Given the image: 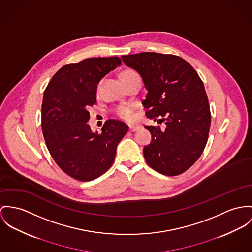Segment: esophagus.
Returning a JSON list of instances; mask_svg holds the SVG:
<instances>
[{
    "mask_svg": "<svg viewBox=\"0 0 252 252\" xmlns=\"http://www.w3.org/2000/svg\"><path fill=\"white\" fill-rule=\"evenodd\" d=\"M141 128L140 126H129V130L131 132H135L137 130H139Z\"/></svg>",
    "mask_w": 252,
    "mask_h": 252,
    "instance_id": "34e87169",
    "label": "esophagus"
}]
</instances>
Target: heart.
Listing matches in <instances>:
<instances>
[{
  "mask_svg": "<svg viewBox=\"0 0 252 252\" xmlns=\"http://www.w3.org/2000/svg\"><path fill=\"white\" fill-rule=\"evenodd\" d=\"M139 78V75L133 70H126L122 73V79L125 81L130 79V78ZM116 114L123 120L126 121H133L135 119V113H134V106L132 104H126L122 105L117 108Z\"/></svg>",
  "mask_w": 252,
  "mask_h": 252,
  "instance_id": "heart-1",
  "label": "heart"
}]
</instances>
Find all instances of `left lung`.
Instances as JSON below:
<instances>
[{"mask_svg": "<svg viewBox=\"0 0 252 252\" xmlns=\"http://www.w3.org/2000/svg\"><path fill=\"white\" fill-rule=\"evenodd\" d=\"M121 58L143 79L147 117H162L166 125L165 130L145 126L152 134L144 148L147 163L160 174H182L199 158L208 139L211 115L202 80L186 60L173 55L146 52Z\"/></svg>", "mask_w": 252, "mask_h": 252, "instance_id": "8db88e82", "label": "left lung"}]
</instances>
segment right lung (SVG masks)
<instances>
[{
	"mask_svg": "<svg viewBox=\"0 0 252 252\" xmlns=\"http://www.w3.org/2000/svg\"><path fill=\"white\" fill-rule=\"evenodd\" d=\"M121 64L112 57L65 65L44 92L42 130L47 148L59 168L75 179L90 181L104 174L128 130L125 123L108 120L98 134L87 124L88 108L97 101V83Z\"/></svg>",
	"mask_w": 252,
	"mask_h": 252,
	"instance_id": "add662e5",
	"label": "right lung"
}]
</instances>
